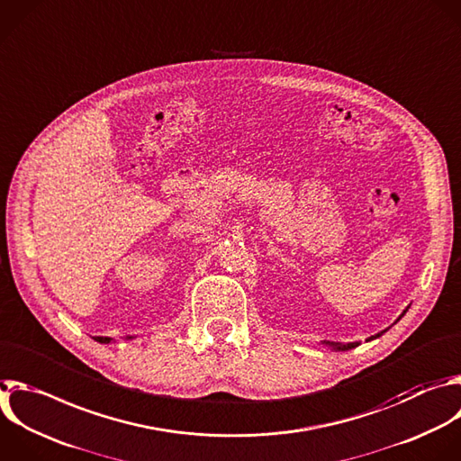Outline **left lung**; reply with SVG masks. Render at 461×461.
<instances>
[{
	"instance_id": "8db88e82",
	"label": "left lung",
	"mask_w": 461,
	"mask_h": 461,
	"mask_svg": "<svg viewBox=\"0 0 461 461\" xmlns=\"http://www.w3.org/2000/svg\"><path fill=\"white\" fill-rule=\"evenodd\" d=\"M407 310H409V305L407 308L402 312V315L394 321V324L407 313ZM385 331H389V328L387 330H384V331H380V333H376V335H373V337H369V339H366V342H371V340H375V339H378V337H382ZM321 346L322 348H328V349H331V351H349V349H355V348H358L360 346V342H348V344H335V342H321Z\"/></svg>"
}]
</instances>
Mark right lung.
<instances>
[{"mask_svg":"<svg viewBox=\"0 0 461 461\" xmlns=\"http://www.w3.org/2000/svg\"><path fill=\"white\" fill-rule=\"evenodd\" d=\"M128 339H133V337H128ZM94 340L101 342V344H110L113 339H110V337H94Z\"/></svg>","mask_w":461,"mask_h":461,"instance_id":"1","label":"right lung"}]
</instances>
